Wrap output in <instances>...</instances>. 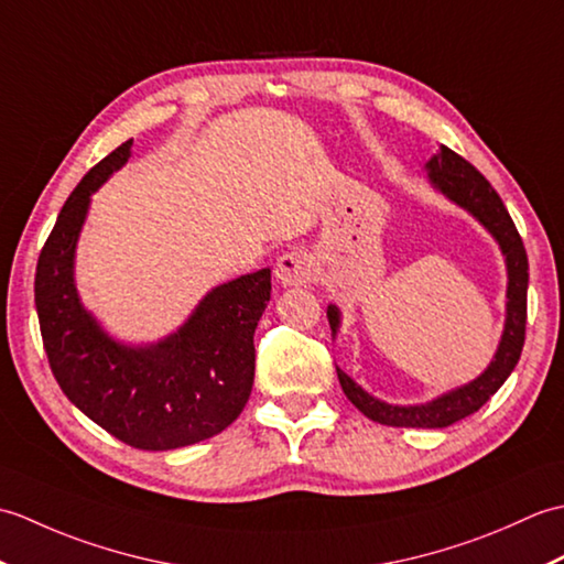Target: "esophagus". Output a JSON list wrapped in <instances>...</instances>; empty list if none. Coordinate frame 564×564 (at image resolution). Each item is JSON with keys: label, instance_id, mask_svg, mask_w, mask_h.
<instances>
[{"label": "esophagus", "instance_id": "1", "mask_svg": "<svg viewBox=\"0 0 564 564\" xmlns=\"http://www.w3.org/2000/svg\"><path fill=\"white\" fill-rule=\"evenodd\" d=\"M315 279V259L303 249L285 251L275 261V281L281 285H305Z\"/></svg>", "mask_w": 564, "mask_h": 564}]
</instances>
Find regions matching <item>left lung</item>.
Masks as SVG:
<instances>
[{
  "label": "left lung",
  "instance_id": "left-lung-1",
  "mask_svg": "<svg viewBox=\"0 0 564 564\" xmlns=\"http://www.w3.org/2000/svg\"><path fill=\"white\" fill-rule=\"evenodd\" d=\"M429 184L438 194L446 196L455 206L467 210L480 223L485 230L495 237L507 263V319L505 332L497 346V354L489 366L475 380L465 386L438 394L436 400L424 404H390L373 394H368L354 378L337 368L341 390L354 402L356 410H361L368 419L386 426H414V429H443L460 419L475 414L492 394L505 386V380L517 368L523 339H525V293H529V257L521 242V235L513 225L509 210L501 203L492 184L475 170V166L455 154L446 145L426 162ZM327 319L332 327V337H337L341 325V313L337 305L327 307Z\"/></svg>",
  "mask_w": 564,
  "mask_h": 564
}]
</instances>
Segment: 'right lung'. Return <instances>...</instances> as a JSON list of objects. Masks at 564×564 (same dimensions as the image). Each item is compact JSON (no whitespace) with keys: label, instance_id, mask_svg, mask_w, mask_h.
I'll list each match as a JSON object with an SVG mask.
<instances>
[{"label":"right lung","instance_id":"obj_1","mask_svg":"<svg viewBox=\"0 0 564 564\" xmlns=\"http://www.w3.org/2000/svg\"><path fill=\"white\" fill-rule=\"evenodd\" d=\"M130 148L133 140L116 148L65 200L35 267V310L67 400L128 446L172 451L220 434L245 410L271 269L215 285L160 341H116L79 301L75 254L91 194L128 162Z\"/></svg>","mask_w":564,"mask_h":564}]
</instances>
